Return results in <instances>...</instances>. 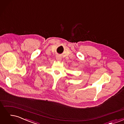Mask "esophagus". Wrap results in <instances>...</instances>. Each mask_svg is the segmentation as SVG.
I'll return each mask as SVG.
<instances>
[{
	"label": "esophagus",
	"instance_id": "obj_1",
	"mask_svg": "<svg viewBox=\"0 0 124 124\" xmlns=\"http://www.w3.org/2000/svg\"><path fill=\"white\" fill-rule=\"evenodd\" d=\"M56 59H57V61H61L62 58L61 57H60V56H56Z\"/></svg>",
	"mask_w": 124,
	"mask_h": 124
}]
</instances>
